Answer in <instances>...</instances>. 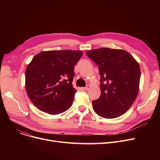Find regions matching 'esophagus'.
I'll list each match as a JSON object with an SVG mask.
<instances>
[{
	"instance_id": "34e87169",
	"label": "esophagus",
	"mask_w": 160,
	"mask_h": 160,
	"mask_svg": "<svg viewBox=\"0 0 160 160\" xmlns=\"http://www.w3.org/2000/svg\"><path fill=\"white\" fill-rule=\"evenodd\" d=\"M89 88H90V86L88 84V85H87L84 88H83V89L86 90V91H88V90H89Z\"/></svg>"
}]
</instances>
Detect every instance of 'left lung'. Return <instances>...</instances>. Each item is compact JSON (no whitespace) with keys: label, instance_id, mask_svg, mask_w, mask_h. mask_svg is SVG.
Here are the masks:
<instances>
[{"label":"left lung","instance_id":"8db88e82","mask_svg":"<svg viewBox=\"0 0 160 160\" xmlns=\"http://www.w3.org/2000/svg\"><path fill=\"white\" fill-rule=\"evenodd\" d=\"M86 54L98 66L100 75L101 95L92 101L95 112L106 119L121 116L138 96L139 63L124 50L102 48L88 50Z\"/></svg>","mask_w":160,"mask_h":160}]
</instances>
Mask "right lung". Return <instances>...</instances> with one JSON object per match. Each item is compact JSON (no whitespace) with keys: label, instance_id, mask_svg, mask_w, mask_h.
I'll list each match as a JSON object with an SVG mask.
<instances>
[{"label":"right lung","instance_id":"1","mask_svg":"<svg viewBox=\"0 0 160 160\" xmlns=\"http://www.w3.org/2000/svg\"><path fill=\"white\" fill-rule=\"evenodd\" d=\"M80 50H48L33 58L25 74V87L32 103L50 115L69 110L76 90L72 82L74 67L82 56Z\"/></svg>","mask_w":160,"mask_h":160}]
</instances>
